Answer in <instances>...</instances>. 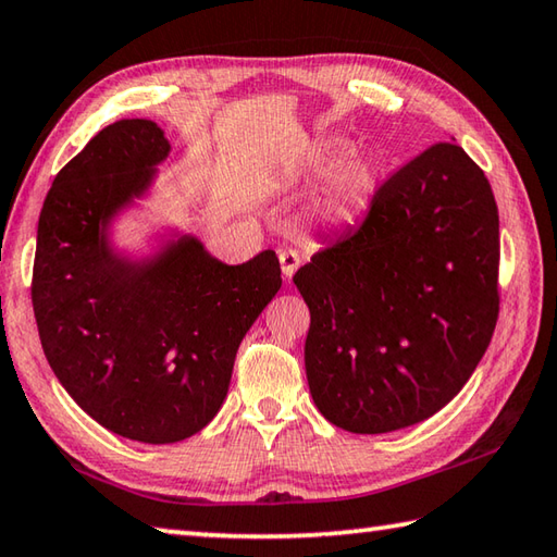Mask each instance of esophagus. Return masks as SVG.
Returning a JSON list of instances; mask_svg holds the SVG:
<instances>
[{
	"mask_svg": "<svg viewBox=\"0 0 557 557\" xmlns=\"http://www.w3.org/2000/svg\"><path fill=\"white\" fill-rule=\"evenodd\" d=\"M278 259H281V271L283 276L290 281V276L296 274V269L300 267V255L296 249H281L278 251Z\"/></svg>",
	"mask_w": 557,
	"mask_h": 557,
	"instance_id": "1",
	"label": "esophagus"
}]
</instances>
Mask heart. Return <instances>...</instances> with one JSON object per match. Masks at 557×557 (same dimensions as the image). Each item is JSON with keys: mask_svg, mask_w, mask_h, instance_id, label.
Here are the masks:
<instances>
[{"mask_svg": "<svg viewBox=\"0 0 557 557\" xmlns=\"http://www.w3.org/2000/svg\"><path fill=\"white\" fill-rule=\"evenodd\" d=\"M377 184V162L366 152H356L342 162L324 201V218L332 223H351L359 215Z\"/></svg>", "mask_w": 557, "mask_h": 557, "instance_id": "b5f03b06", "label": "heart"}]
</instances>
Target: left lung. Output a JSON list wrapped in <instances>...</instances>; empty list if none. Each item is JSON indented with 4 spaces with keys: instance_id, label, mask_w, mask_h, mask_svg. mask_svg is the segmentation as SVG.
Here are the masks:
<instances>
[{
    "instance_id": "8db88e82",
    "label": "left lung",
    "mask_w": 557,
    "mask_h": 557,
    "mask_svg": "<svg viewBox=\"0 0 557 557\" xmlns=\"http://www.w3.org/2000/svg\"><path fill=\"white\" fill-rule=\"evenodd\" d=\"M293 283L310 308V393L332 424L385 434L432 417L473 375L499 314V215L485 172L460 145H432Z\"/></svg>"
}]
</instances>
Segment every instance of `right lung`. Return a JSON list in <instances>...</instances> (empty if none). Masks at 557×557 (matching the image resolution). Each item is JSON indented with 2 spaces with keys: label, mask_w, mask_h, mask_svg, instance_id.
Instances as JSON below:
<instances>
[{
  "label": "right lung",
  "mask_w": 557,
  "mask_h": 557,
  "mask_svg": "<svg viewBox=\"0 0 557 557\" xmlns=\"http://www.w3.org/2000/svg\"><path fill=\"white\" fill-rule=\"evenodd\" d=\"M170 152L160 125L121 119L62 166L38 218L30 302L52 373L113 434L172 444L223 405L237 346L281 288L267 249L227 267L184 239L152 267L113 259L99 223Z\"/></svg>",
  "instance_id": "right-lung-1"
}]
</instances>
